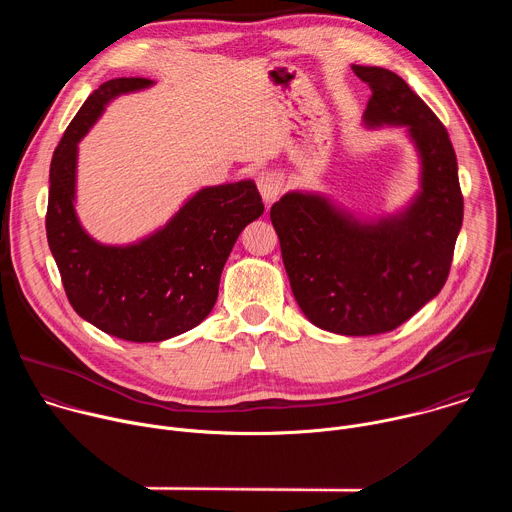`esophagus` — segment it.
<instances>
[{
	"label": "esophagus",
	"mask_w": 512,
	"mask_h": 512,
	"mask_svg": "<svg viewBox=\"0 0 512 512\" xmlns=\"http://www.w3.org/2000/svg\"><path fill=\"white\" fill-rule=\"evenodd\" d=\"M257 188L261 192V198L265 204H273L283 188V178L275 172H261L257 178Z\"/></svg>",
	"instance_id": "34e87169"
}]
</instances>
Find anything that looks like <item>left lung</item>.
I'll return each instance as SVG.
<instances>
[{
  "instance_id": "left-lung-1",
  "label": "left lung",
  "mask_w": 512,
  "mask_h": 512,
  "mask_svg": "<svg viewBox=\"0 0 512 512\" xmlns=\"http://www.w3.org/2000/svg\"><path fill=\"white\" fill-rule=\"evenodd\" d=\"M373 95L362 125L403 127L419 188L397 210L356 212L318 190H289L271 206L285 273L304 316L342 336L391 332L444 287L464 198L446 127L395 72L352 64Z\"/></svg>"
}]
</instances>
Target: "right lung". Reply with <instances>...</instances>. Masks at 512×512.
I'll list each match as a JSON object with an SVG mask.
<instances>
[{
	"label": "right lung",
	"mask_w": 512,
	"mask_h": 512,
	"mask_svg": "<svg viewBox=\"0 0 512 512\" xmlns=\"http://www.w3.org/2000/svg\"><path fill=\"white\" fill-rule=\"evenodd\" d=\"M150 79L103 83L64 131L50 164L46 237L75 312L121 340L162 342L198 326L214 308L223 267L241 231L263 214L253 180L206 186L137 241L101 243L77 214L79 143L107 105L154 87Z\"/></svg>",
	"instance_id": "obj_1"
}]
</instances>
